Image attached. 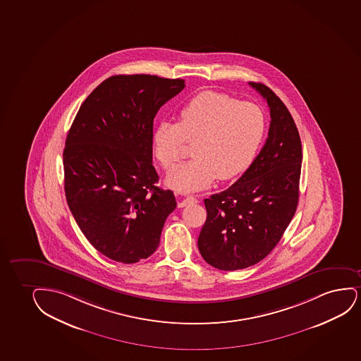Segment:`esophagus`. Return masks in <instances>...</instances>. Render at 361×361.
I'll return each mask as SVG.
<instances>
[{
	"instance_id": "34e87169",
	"label": "esophagus",
	"mask_w": 361,
	"mask_h": 361,
	"mask_svg": "<svg viewBox=\"0 0 361 361\" xmlns=\"http://www.w3.org/2000/svg\"><path fill=\"white\" fill-rule=\"evenodd\" d=\"M197 199L195 197H184L180 202H179V206L180 207H184V206L190 205V204H197Z\"/></svg>"
}]
</instances>
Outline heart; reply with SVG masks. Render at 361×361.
<instances>
[{
	"instance_id": "obj_1",
	"label": "heart",
	"mask_w": 361,
	"mask_h": 361,
	"mask_svg": "<svg viewBox=\"0 0 361 361\" xmlns=\"http://www.w3.org/2000/svg\"><path fill=\"white\" fill-rule=\"evenodd\" d=\"M265 130L260 109L219 92L194 96L179 114L178 123L164 121L152 135L157 160L172 169L182 160L188 142L194 159L171 169L166 182L179 192H197L216 178L242 173L259 149Z\"/></svg>"
}]
</instances>
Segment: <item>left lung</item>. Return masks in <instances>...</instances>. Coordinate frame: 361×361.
<instances>
[{"label":"left lung","mask_w":361,"mask_h":361,"mask_svg":"<svg viewBox=\"0 0 361 361\" xmlns=\"http://www.w3.org/2000/svg\"><path fill=\"white\" fill-rule=\"evenodd\" d=\"M249 84L267 101L269 137L237 182L204 200L207 219L197 238L204 260L222 271L247 269L265 259L281 240L299 201L302 151L297 126L269 87Z\"/></svg>","instance_id":"left-lung-1"}]
</instances>
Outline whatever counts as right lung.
I'll return each instance as SVG.
<instances>
[{
	"mask_svg": "<svg viewBox=\"0 0 361 361\" xmlns=\"http://www.w3.org/2000/svg\"><path fill=\"white\" fill-rule=\"evenodd\" d=\"M185 87L183 79L114 75L82 102L63 150L64 192L79 228L111 260L134 264L160 244L176 209L172 190L156 187L154 118Z\"/></svg>",
	"mask_w": 361,
	"mask_h": 361,
	"instance_id": "1",
	"label": "right lung"
}]
</instances>
